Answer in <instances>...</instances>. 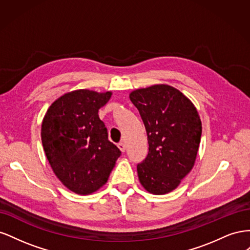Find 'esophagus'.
Returning a JSON list of instances; mask_svg holds the SVG:
<instances>
[{
	"label": "esophagus",
	"mask_w": 250,
	"mask_h": 250,
	"mask_svg": "<svg viewBox=\"0 0 250 250\" xmlns=\"http://www.w3.org/2000/svg\"><path fill=\"white\" fill-rule=\"evenodd\" d=\"M118 147H119V149L122 151V152H125V150H126V145L125 144L123 143V142H121V143H119L118 144Z\"/></svg>",
	"instance_id": "obj_1"
}]
</instances>
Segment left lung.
Returning a JSON list of instances; mask_svg holds the SVG:
<instances>
[{"instance_id": "8db88e82", "label": "left lung", "mask_w": 250, "mask_h": 250, "mask_svg": "<svg viewBox=\"0 0 250 250\" xmlns=\"http://www.w3.org/2000/svg\"><path fill=\"white\" fill-rule=\"evenodd\" d=\"M129 98L140 111L149 152L138 164L141 185L149 193L167 194L194 167L201 139V121L190 99L167 84L135 89Z\"/></svg>"}]
</instances>
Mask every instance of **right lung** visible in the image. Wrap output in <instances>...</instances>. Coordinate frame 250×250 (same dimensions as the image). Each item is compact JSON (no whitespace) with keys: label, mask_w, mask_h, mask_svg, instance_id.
I'll list each match as a JSON object with an SVG mask.
<instances>
[{"label":"right lung","mask_w":250,"mask_h":250,"mask_svg":"<svg viewBox=\"0 0 250 250\" xmlns=\"http://www.w3.org/2000/svg\"><path fill=\"white\" fill-rule=\"evenodd\" d=\"M110 97L111 92L74 90L53 102L42 120V142L51 168L76 194H92L106 184L121 155L98 116Z\"/></svg>","instance_id":"right-lung-1"}]
</instances>
